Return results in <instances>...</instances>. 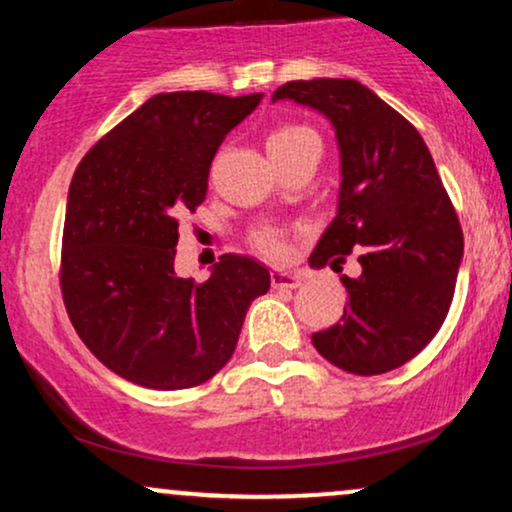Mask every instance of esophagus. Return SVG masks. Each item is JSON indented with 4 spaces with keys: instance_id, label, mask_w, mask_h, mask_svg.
Wrapping results in <instances>:
<instances>
[{
    "instance_id": "1",
    "label": "esophagus",
    "mask_w": 512,
    "mask_h": 512,
    "mask_svg": "<svg viewBox=\"0 0 512 512\" xmlns=\"http://www.w3.org/2000/svg\"><path fill=\"white\" fill-rule=\"evenodd\" d=\"M301 284H303L301 274L281 272V269H274V272H272V286H274V289H298Z\"/></svg>"
}]
</instances>
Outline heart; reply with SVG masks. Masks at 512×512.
Listing matches in <instances>:
<instances>
[{
  "instance_id": "b5f03b06",
  "label": "heart",
  "mask_w": 512,
  "mask_h": 512,
  "mask_svg": "<svg viewBox=\"0 0 512 512\" xmlns=\"http://www.w3.org/2000/svg\"><path fill=\"white\" fill-rule=\"evenodd\" d=\"M313 137H315V132L310 127L279 125L269 132L267 151L289 149V146L303 142V139H313ZM252 243H255V248L260 250L262 255L272 257V260H281V257L286 255V238H284V233L276 231V228H262V231H257L255 238H252Z\"/></svg>"
}]
</instances>
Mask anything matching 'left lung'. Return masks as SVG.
Returning a JSON list of instances; mask_svg holds the SVG:
<instances>
[{
    "mask_svg": "<svg viewBox=\"0 0 512 512\" xmlns=\"http://www.w3.org/2000/svg\"><path fill=\"white\" fill-rule=\"evenodd\" d=\"M272 101L308 105L332 122L342 158L337 216L310 267L337 269L356 252L361 274L342 276V322L313 334L315 349L354 375L411 361L448 315L464 238L460 219L409 120L354 79L289 81Z\"/></svg>",
    "mask_w": 512,
    "mask_h": 512,
    "instance_id": "obj_1",
    "label": "left lung"
}]
</instances>
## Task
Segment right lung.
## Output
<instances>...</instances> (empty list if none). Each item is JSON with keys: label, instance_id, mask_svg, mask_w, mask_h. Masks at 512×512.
<instances>
[{"label": "right lung", "instance_id": "right-lung-1", "mask_svg": "<svg viewBox=\"0 0 512 512\" xmlns=\"http://www.w3.org/2000/svg\"><path fill=\"white\" fill-rule=\"evenodd\" d=\"M262 93H158L81 158L67 197L60 284L93 356L151 390L207 383L269 291L264 264L221 255L202 284L175 274L178 216L207 197L226 134Z\"/></svg>", "mask_w": 512, "mask_h": 512}]
</instances>
